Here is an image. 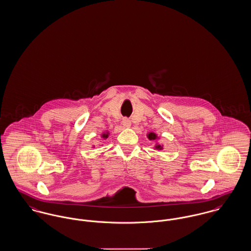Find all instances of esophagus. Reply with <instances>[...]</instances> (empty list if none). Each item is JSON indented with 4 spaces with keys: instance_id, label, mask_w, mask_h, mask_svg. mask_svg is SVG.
<instances>
[{
    "instance_id": "34e87169",
    "label": "esophagus",
    "mask_w": 251,
    "mask_h": 251,
    "mask_svg": "<svg viewBox=\"0 0 251 251\" xmlns=\"http://www.w3.org/2000/svg\"><path fill=\"white\" fill-rule=\"evenodd\" d=\"M122 125H123L124 127H126V128H129V127L131 126V121H130L129 119L125 118V119H123V121H122Z\"/></svg>"
}]
</instances>
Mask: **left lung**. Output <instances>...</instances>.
<instances>
[{"label": "left lung", "instance_id": "obj_1", "mask_svg": "<svg viewBox=\"0 0 251 251\" xmlns=\"http://www.w3.org/2000/svg\"><path fill=\"white\" fill-rule=\"evenodd\" d=\"M147 137H148L150 140H156V139H158V136H157V135H156L155 133H153V132L148 133V134H147ZM154 149H156V150H162V149H163V147H162L160 144L155 143Z\"/></svg>", "mask_w": 251, "mask_h": 251}]
</instances>
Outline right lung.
Masks as SVG:
<instances>
[{
    "label": "right lung",
    "mask_w": 251,
    "mask_h": 251,
    "mask_svg": "<svg viewBox=\"0 0 251 251\" xmlns=\"http://www.w3.org/2000/svg\"><path fill=\"white\" fill-rule=\"evenodd\" d=\"M108 136H109V132H106V133H103L102 135H101V137H103L104 139L105 138H108Z\"/></svg>",
    "instance_id": "obj_1"
}]
</instances>
